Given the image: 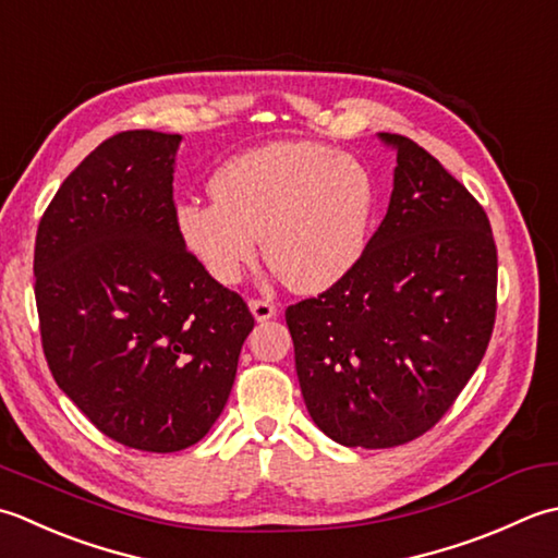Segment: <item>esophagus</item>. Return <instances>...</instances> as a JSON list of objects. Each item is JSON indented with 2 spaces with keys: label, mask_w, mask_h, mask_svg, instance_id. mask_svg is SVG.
<instances>
[{
  "label": "esophagus",
  "mask_w": 558,
  "mask_h": 558,
  "mask_svg": "<svg viewBox=\"0 0 558 558\" xmlns=\"http://www.w3.org/2000/svg\"><path fill=\"white\" fill-rule=\"evenodd\" d=\"M250 311H253L255 320H269V317L277 315V305L267 299H250Z\"/></svg>",
  "instance_id": "34e87169"
}]
</instances>
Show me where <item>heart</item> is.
<instances>
[{"label": "heart", "instance_id": "1", "mask_svg": "<svg viewBox=\"0 0 558 558\" xmlns=\"http://www.w3.org/2000/svg\"><path fill=\"white\" fill-rule=\"evenodd\" d=\"M211 202H183L180 241L219 283H238L265 253L295 291H325L359 265L378 185L366 163L315 142H277L223 163Z\"/></svg>", "mask_w": 558, "mask_h": 558}]
</instances>
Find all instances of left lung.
<instances>
[{
    "label": "left lung",
    "instance_id": "obj_1",
    "mask_svg": "<svg viewBox=\"0 0 558 558\" xmlns=\"http://www.w3.org/2000/svg\"><path fill=\"white\" fill-rule=\"evenodd\" d=\"M397 149L395 190L359 265L287 308L305 407L349 448L424 436L458 400L496 323L498 257L480 202L416 142Z\"/></svg>",
    "mask_w": 558,
    "mask_h": 558
}]
</instances>
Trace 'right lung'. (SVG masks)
<instances>
[{
    "label": "right lung",
    "mask_w": 558,
    "mask_h": 558,
    "mask_svg": "<svg viewBox=\"0 0 558 558\" xmlns=\"http://www.w3.org/2000/svg\"><path fill=\"white\" fill-rule=\"evenodd\" d=\"M178 144L130 130L96 146L45 209L33 255L54 383L100 434L146 452L207 436L255 325L180 241Z\"/></svg>",
    "instance_id": "add662e5"
}]
</instances>
